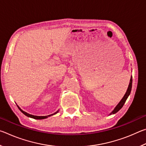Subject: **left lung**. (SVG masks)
Wrapping results in <instances>:
<instances>
[{"label":"left lung","mask_w":146,"mask_h":146,"mask_svg":"<svg viewBox=\"0 0 146 146\" xmlns=\"http://www.w3.org/2000/svg\"><path fill=\"white\" fill-rule=\"evenodd\" d=\"M132 82H133V80H132V76H131L130 79L129 84V86H128V88L127 90L126 93H125L124 96H123V97L122 98V100H120V102L118 104V105L117 106H116L115 108L114 109V110H113V111L110 113V115L115 114L116 113H117L118 111H119L120 109L123 107V104H125V101H126L127 98H128V97H129V95L131 93V88H132Z\"/></svg>","instance_id":"left-lung-1"}]
</instances>
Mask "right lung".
Segmentation results:
<instances>
[{
	"label": "right lung",
	"instance_id": "right-lung-1",
	"mask_svg": "<svg viewBox=\"0 0 146 146\" xmlns=\"http://www.w3.org/2000/svg\"><path fill=\"white\" fill-rule=\"evenodd\" d=\"M18 108H19V110H21V111L23 113V114H24L26 116H27V117H28L34 118V119H40H40H44V118H48V117H50V116H51V115H55V114H56V113H57L58 112V111H56V112L55 113H53V114H51V115H48V116H35V115H30V114H29V113H28L22 110L19 107V106H18Z\"/></svg>",
	"mask_w": 146,
	"mask_h": 146
}]
</instances>
